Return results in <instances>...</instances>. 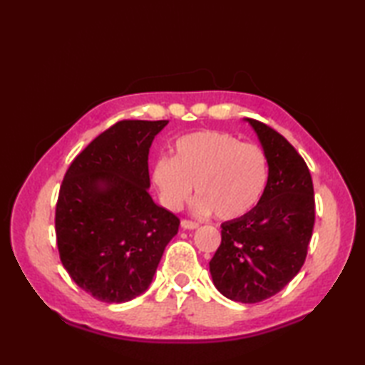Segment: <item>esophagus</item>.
<instances>
[{"mask_svg":"<svg viewBox=\"0 0 365 365\" xmlns=\"http://www.w3.org/2000/svg\"><path fill=\"white\" fill-rule=\"evenodd\" d=\"M180 226H182V229H185V230H195V229H197V227H199V224H197V222H195V221L183 220V221L180 222Z\"/></svg>","mask_w":365,"mask_h":365,"instance_id":"34e87169","label":"esophagus"}]
</instances>
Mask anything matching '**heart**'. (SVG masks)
I'll use <instances>...</instances> for the list:
<instances>
[{"instance_id": "b5f03b06", "label": "heart", "mask_w": 365, "mask_h": 365, "mask_svg": "<svg viewBox=\"0 0 365 365\" xmlns=\"http://www.w3.org/2000/svg\"><path fill=\"white\" fill-rule=\"evenodd\" d=\"M160 199L178 212L191 197L192 185L200 195L197 215L215 212L220 220H237L259 204L268 183V160L259 145L242 143L224 131H197L174 144V157H160L152 169Z\"/></svg>"}]
</instances>
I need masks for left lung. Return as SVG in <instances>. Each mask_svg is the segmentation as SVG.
<instances>
[{"label": "left lung", "instance_id": "8db88e82", "mask_svg": "<svg viewBox=\"0 0 365 365\" xmlns=\"http://www.w3.org/2000/svg\"><path fill=\"white\" fill-rule=\"evenodd\" d=\"M268 160V183L259 204L221 224V245L210 260L224 297L252 304L281 292L306 260L315 222L312 177L306 161L276 130L245 119Z\"/></svg>", "mask_w": 365, "mask_h": 365}]
</instances>
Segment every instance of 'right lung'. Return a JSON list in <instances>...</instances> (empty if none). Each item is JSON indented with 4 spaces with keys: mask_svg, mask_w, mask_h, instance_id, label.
I'll return each mask as SVG.
<instances>
[{
    "mask_svg": "<svg viewBox=\"0 0 365 365\" xmlns=\"http://www.w3.org/2000/svg\"><path fill=\"white\" fill-rule=\"evenodd\" d=\"M168 120H120L67 169L56 204L59 257L96 299L143 294L178 232L174 213L149 195V150Z\"/></svg>",
    "mask_w": 365,
    "mask_h": 365,
    "instance_id": "1",
    "label": "right lung"
}]
</instances>
